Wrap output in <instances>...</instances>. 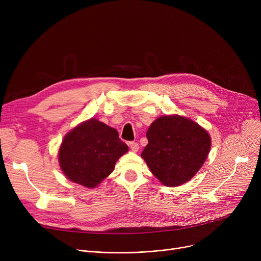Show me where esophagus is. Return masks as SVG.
Returning <instances> with one entry per match:
<instances>
[{"label":"esophagus","instance_id":"esophagus-1","mask_svg":"<svg viewBox=\"0 0 261 261\" xmlns=\"http://www.w3.org/2000/svg\"><path fill=\"white\" fill-rule=\"evenodd\" d=\"M129 146H130V149L132 150V151H134V152L138 151L139 148H140L139 143H136V142H129Z\"/></svg>","mask_w":261,"mask_h":261}]
</instances>
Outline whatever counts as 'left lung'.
Instances as JSON below:
<instances>
[{"label": "left lung", "mask_w": 261, "mask_h": 261, "mask_svg": "<svg viewBox=\"0 0 261 261\" xmlns=\"http://www.w3.org/2000/svg\"><path fill=\"white\" fill-rule=\"evenodd\" d=\"M142 152L149 169L166 186L186 183L202 167L211 149L208 133L188 118L170 115L155 119Z\"/></svg>", "instance_id": "8db88e82"}]
</instances>
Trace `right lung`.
Wrapping results in <instances>:
<instances>
[{"mask_svg": "<svg viewBox=\"0 0 261 261\" xmlns=\"http://www.w3.org/2000/svg\"><path fill=\"white\" fill-rule=\"evenodd\" d=\"M127 151L116 129L92 118L66 134L59 164L68 180L92 188L113 171L116 161Z\"/></svg>", "mask_w": 261, "mask_h": 261, "instance_id": "1", "label": "right lung"}]
</instances>
